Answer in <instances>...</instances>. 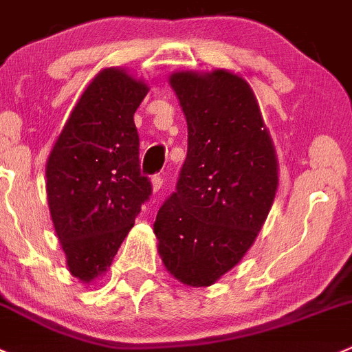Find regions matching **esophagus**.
Segmentation results:
<instances>
[{
  "mask_svg": "<svg viewBox=\"0 0 352 352\" xmlns=\"http://www.w3.org/2000/svg\"><path fill=\"white\" fill-rule=\"evenodd\" d=\"M162 183H164L162 176H160V174H155V176H153V178H152V188H153V192H159V190L162 188Z\"/></svg>",
  "mask_w": 352,
  "mask_h": 352,
  "instance_id": "esophagus-1",
  "label": "esophagus"
}]
</instances>
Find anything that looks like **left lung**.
<instances>
[{
    "label": "left lung",
    "mask_w": 352,
    "mask_h": 352,
    "mask_svg": "<svg viewBox=\"0 0 352 352\" xmlns=\"http://www.w3.org/2000/svg\"><path fill=\"white\" fill-rule=\"evenodd\" d=\"M170 86L188 124V152L153 232L174 278L209 287L245 256L263 228L278 166L245 79L223 69L176 72Z\"/></svg>",
    "instance_id": "8db88e82"
}]
</instances>
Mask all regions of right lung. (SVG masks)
<instances>
[{"label":"right lung","mask_w":352,"mask_h":352,"mask_svg":"<svg viewBox=\"0 0 352 352\" xmlns=\"http://www.w3.org/2000/svg\"><path fill=\"white\" fill-rule=\"evenodd\" d=\"M148 86L120 69L89 82L46 164L53 226L76 278L105 273L152 195L140 169L136 109Z\"/></svg>","instance_id":"add662e5"}]
</instances>
